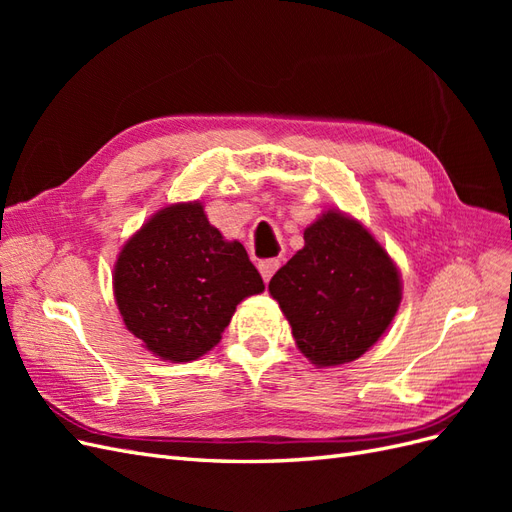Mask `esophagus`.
I'll return each instance as SVG.
<instances>
[{
    "mask_svg": "<svg viewBox=\"0 0 512 512\" xmlns=\"http://www.w3.org/2000/svg\"><path fill=\"white\" fill-rule=\"evenodd\" d=\"M277 267H280V260H277V258H265V260H260V262H258V271H260V275H262V280L269 282L271 275L277 271Z\"/></svg>",
    "mask_w": 512,
    "mask_h": 512,
    "instance_id": "34e87169",
    "label": "esophagus"
}]
</instances>
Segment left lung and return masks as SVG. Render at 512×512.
<instances>
[{"label": "left lung", "instance_id": "1", "mask_svg": "<svg viewBox=\"0 0 512 512\" xmlns=\"http://www.w3.org/2000/svg\"><path fill=\"white\" fill-rule=\"evenodd\" d=\"M303 239V250L271 277V297L314 365L359 359L397 314V267L367 228L342 213L327 211Z\"/></svg>", "mask_w": 512, "mask_h": 512}]
</instances>
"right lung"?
<instances>
[{
    "label": "right lung",
    "instance_id": "right-lung-1",
    "mask_svg": "<svg viewBox=\"0 0 512 512\" xmlns=\"http://www.w3.org/2000/svg\"><path fill=\"white\" fill-rule=\"evenodd\" d=\"M113 286L128 331L173 363L209 352L237 305L265 290L245 247L224 241L200 203L153 215L123 245Z\"/></svg>",
    "mask_w": 512,
    "mask_h": 512
}]
</instances>
